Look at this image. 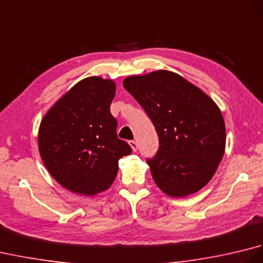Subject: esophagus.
I'll return each mask as SVG.
<instances>
[{"instance_id": "esophagus-1", "label": "esophagus", "mask_w": 263, "mask_h": 263, "mask_svg": "<svg viewBox=\"0 0 263 263\" xmlns=\"http://www.w3.org/2000/svg\"><path fill=\"white\" fill-rule=\"evenodd\" d=\"M130 146H131L133 152H137V150H138V143H137V141H130Z\"/></svg>"}]
</instances>
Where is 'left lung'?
I'll return each instance as SVG.
<instances>
[{
	"mask_svg": "<svg viewBox=\"0 0 263 263\" xmlns=\"http://www.w3.org/2000/svg\"><path fill=\"white\" fill-rule=\"evenodd\" d=\"M123 86L153 121L159 149L147 164L165 194L185 198L208 184L225 153L226 127L217 104L175 72L127 77Z\"/></svg>",
	"mask_w": 263,
	"mask_h": 263,
	"instance_id": "1",
	"label": "left lung"
}]
</instances>
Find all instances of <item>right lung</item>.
<instances>
[{
	"instance_id": "obj_1",
	"label": "right lung",
	"mask_w": 263,
	"mask_h": 263,
	"mask_svg": "<svg viewBox=\"0 0 263 263\" xmlns=\"http://www.w3.org/2000/svg\"><path fill=\"white\" fill-rule=\"evenodd\" d=\"M116 85L88 77L66 91L43 117L38 150L54 180L71 192L93 197L109 189L119 160L131 147L116 135L109 106Z\"/></svg>"
}]
</instances>
